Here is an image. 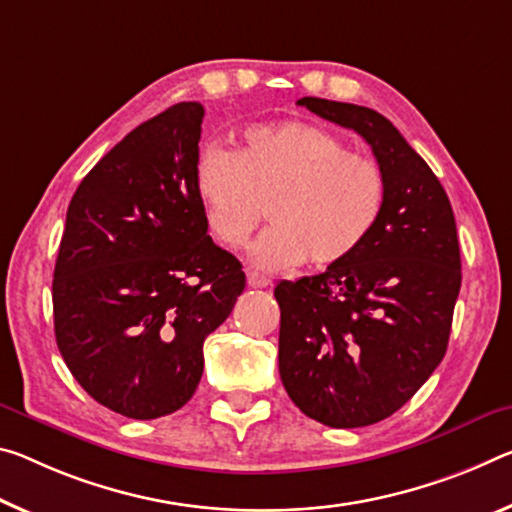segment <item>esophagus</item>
Listing matches in <instances>:
<instances>
[{
    "mask_svg": "<svg viewBox=\"0 0 512 512\" xmlns=\"http://www.w3.org/2000/svg\"><path fill=\"white\" fill-rule=\"evenodd\" d=\"M248 287L266 289V287H271V280L264 278V275H259V273H248Z\"/></svg>",
    "mask_w": 512,
    "mask_h": 512,
    "instance_id": "obj_1",
    "label": "esophagus"
}]
</instances>
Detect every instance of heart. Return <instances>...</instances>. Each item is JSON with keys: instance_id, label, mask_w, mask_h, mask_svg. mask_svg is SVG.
Returning a JSON list of instances; mask_svg holds the SVG:
<instances>
[{"instance_id": "heart-1", "label": "heart", "mask_w": 512, "mask_h": 512, "mask_svg": "<svg viewBox=\"0 0 512 512\" xmlns=\"http://www.w3.org/2000/svg\"><path fill=\"white\" fill-rule=\"evenodd\" d=\"M196 193L209 232L230 250L246 246L271 202L273 225L250 262L273 273L351 257L383 216L387 182L378 161L348 152L339 136L285 120L250 125L232 152L207 145Z\"/></svg>"}]
</instances>
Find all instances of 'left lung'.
<instances>
[{"instance_id": "8db88e82", "label": "left lung", "mask_w": 512, "mask_h": 512, "mask_svg": "<svg viewBox=\"0 0 512 512\" xmlns=\"http://www.w3.org/2000/svg\"><path fill=\"white\" fill-rule=\"evenodd\" d=\"M298 104L371 145L387 198L351 257L275 287L280 378L307 417L371 426L408 403L444 358L462 280L456 218L440 180L385 116L321 97Z\"/></svg>"}]
</instances>
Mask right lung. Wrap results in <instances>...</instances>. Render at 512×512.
Listing matches in <instances>:
<instances>
[{
  "mask_svg": "<svg viewBox=\"0 0 512 512\" xmlns=\"http://www.w3.org/2000/svg\"><path fill=\"white\" fill-rule=\"evenodd\" d=\"M205 109L180 102L132 129L77 186L54 266L56 346L88 396L129 419L180 410L202 344L246 287L207 234L196 193Z\"/></svg>",
  "mask_w": 512,
  "mask_h": 512,
  "instance_id": "add662e5",
  "label": "right lung"
}]
</instances>
